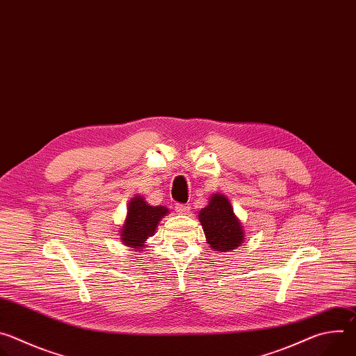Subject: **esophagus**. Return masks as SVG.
Here are the masks:
<instances>
[{
    "label": "esophagus",
    "mask_w": 356,
    "mask_h": 356,
    "mask_svg": "<svg viewBox=\"0 0 356 356\" xmlns=\"http://www.w3.org/2000/svg\"><path fill=\"white\" fill-rule=\"evenodd\" d=\"M175 210L179 214H187L190 211V207L187 204H180V202H177V204L175 206Z\"/></svg>",
    "instance_id": "1"
}]
</instances>
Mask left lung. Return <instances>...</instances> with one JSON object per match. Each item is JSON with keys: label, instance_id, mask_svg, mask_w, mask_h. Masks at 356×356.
<instances>
[{"label": "left lung", "instance_id": "left-lung-1", "mask_svg": "<svg viewBox=\"0 0 356 356\" xmlns=\"http://www.w3.org/2000/svg\"><path fill=\"white\" fill-rule=\"evenodd\" d=\"M198 220L213 249L229 252L242 243L243 231L227 197L214 194L209 206L200 211Z\"/></svg>", "mask_w": 356, "mask_h": 356}]
</instances>
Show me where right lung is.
Here are the masks:
<instances>
[{
	"label": "right lung",
	"mask_w": 356,
	"mask_h": 356,
	"mask_svg": "<svg viewBox=\"0 0 356 356\" xmlns=\"http://www.w3.org/2000/svg\"><path fill=\"white\" fill-rule=\"evenodd\" d=\"M168 213L166 207H152L143 197H134L128 206V217L121 231V239L128 246H142L154 235L161 218Z\"/></svg>",
	"instance_id": "obj_1"
}]
</instances>
